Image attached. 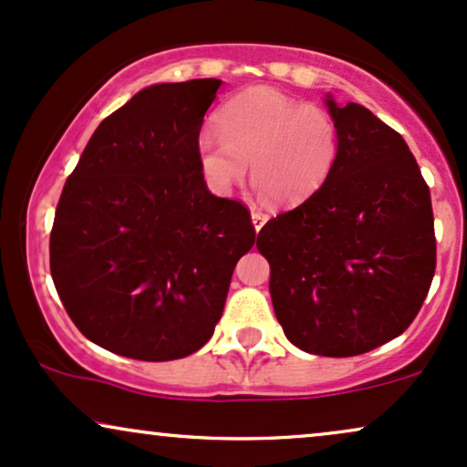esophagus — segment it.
Returning a JSON list of instances; mask_svg holds the SVG:
<instances>
[{
    "label": "esophagus",
    "instance_id": "obj_1",
    "mask_svg": "<svg viewBox=\"0 0 467 467\" xmlns=\"http://www.w3.org/2000/svg\"><path fill=\"white\" fill-rule=\"evenodd\" d=\"M267 220H269V215L267 213H261V211H252V223H254V230H261L265 223H267Z\"/></svg>",
    "mask_w": 467,
    "mask_h": 467
}]
</instances>
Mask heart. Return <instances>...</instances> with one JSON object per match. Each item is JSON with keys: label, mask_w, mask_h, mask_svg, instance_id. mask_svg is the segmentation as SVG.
Returning <instances> with one entry per match:
<instances>
[{"label": "heart", "mask_w": 467, "mask_h": 467, "mask_svg": "<svg viewBox=\"0 0 467 467\" xmlns=\"http://www.w3.org/2000/svg\"><path fill=\"white\" fill-rule=\"evenodd\" d=\"M215 131L196 140V159L206 185L228 193L247 174L258 192L277 204H299L321 190L338 161L336 120L317 105L254 88L230 99L215 116Z\"/></svg>", "instance_id": "obj_1"}]
</instances>
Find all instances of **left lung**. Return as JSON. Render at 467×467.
Wrapping results in <instances>:
<instances>
[{
    "instance_id": "left-lung-1",
    "label": "left lung",
    "mask_w": 467,
    "mask_h": 467,
    "mask_svg": "<svg viewBox=\"0 0 467 467\" xmlns=\"http://www.w3.org/2000/svg\"><path fill=\"white\" fill-rule=\"evenodd\" d=\"M340 135L326 185L265 223L256 247L286 338L359 356L410 327L435 274L431 193L410 146L358 103L326 97Z\"/></svg>"
}]
</instances>
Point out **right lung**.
I'll use <instances>...</instances> for the list:
<instances>
[{"label":"right lung","instance_id":"1","mask_svg":"<svg viewBox=\"0 0 467 467\" xmlns=\"http://www.w3.org/2000/svg\"><path fill=\"white\" fill-rule=\"evenodd\" d=\"M220 86L140 90L97 127L62 190L53 285L79 332L118 356L168 362L198 351L256 239L245 206L213 196L198 168Z\"/></svg>","mask_w":467,"mask_h":467}]
</instances>
